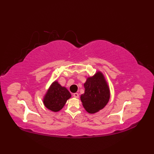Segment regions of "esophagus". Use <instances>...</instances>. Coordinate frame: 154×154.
Wrapping results in <instances>:
<instances>
[{"instance_id": "esophagus-1", "label": "esophagus", "mask_w": 154, "mask_h": 154, "mask_svg": "<svg viewBox=\"0 0 154 154\" xmlns=\"http://www.w3.org/2000/svg\"><path fill=\"white\" fill-rule=\"evenodd\" d=\"M73 97H74L76 98H78L79 96V94L78 93H73Z\"/></svg>"}]
</instances>
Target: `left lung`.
<instances>
[{"label":"left lung","instance_id":"1","mask_svg":"<svg viewBox=\"0 0 154 154\" xmlns=\"http://www.w3.org/2000/svg\"><path fill=\"white\" fill-rule=\"evenodd\" d=\"M85 93L81 95V101L89 113H94L103 109L110 98L109 88L101 71H98L87 78L84 84Z\"/></svg>","mask_w":154,"mask_h":154}]
</instances>
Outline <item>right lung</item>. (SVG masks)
<instances>
[{
  "mask_svg": "<svg viewBox=\"0 0 154 154\" xmlns=\"http://www.w3.org/2000/svg\"><path fill=\"white\" fill-rule=\"evenodd\" d=\"M71 97V94L66 88L55 81L51 85L44 97L43 103L49 110L57 112L64 107Z\"/></svg>",
  "mask_w": 154,
  "mask_h": 154,
  "instance_id": "add662e5",
  "label": "right lung"
}]
</instances>
